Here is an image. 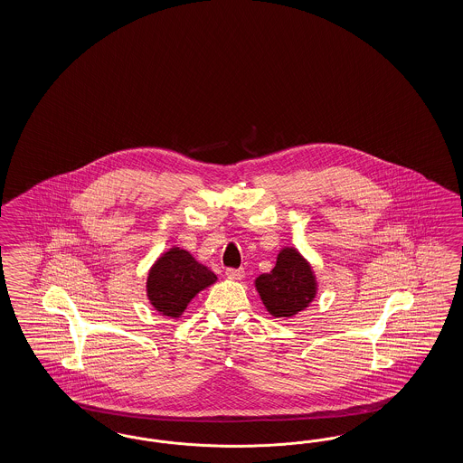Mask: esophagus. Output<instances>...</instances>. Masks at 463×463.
Listing matches in <instances>:
<instances>
[{
    "mask_svg": "<svg viewBox=\"0 0 463 463\" xmlns=\"http://www.w3.org/2000/svg\"><path fill=\"white\" fill-rule=\"evenodd\" d=\"M225 277L231 280H241L244 277V269L242 268H227Z\"/></svg>",
    "mask_w": 463,
    "mask_h": 463,
    "instance_id": "obj_1",
    "label": "esophagus"
}]
</instances>
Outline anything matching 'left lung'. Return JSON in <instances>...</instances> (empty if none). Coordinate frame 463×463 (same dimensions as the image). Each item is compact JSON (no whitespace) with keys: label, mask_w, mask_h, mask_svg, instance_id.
Wrapping results in <instances>:
<instances>
[{"label":"left lung","mask_w":463,"mask_h":463,"mask_svg":"<svg viewBox=\"0 0 463 463\" xmlns=\"http://www.w3.org/2000/svg\"><path fill=\"white\" fill-rule=\"evenodd\" d=\"M256 288L273 317H292L316 297V279L300 252L285 248L275 268L256 279Z\"/></svg>","instance_id":"8db88e82"}]
</instances>
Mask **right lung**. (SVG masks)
<instances>
[{
	"mask_svg": "<svg viewBox=\"0 0 463 463\" xmlns=\"http://www.w3.org/2000/svg\"><path fill=\"white\" fill-rule=\"evenodd\" d=\"M215 280L211 269L190 252L171 248L149 269L147 297L163 316L180 317L188 302Z\"/></svg>",
	"mask_w": 463,
	"mask_h": 463,
	"instance_id": "obj_1",
	"label": "right lung"
}]
</instances>
